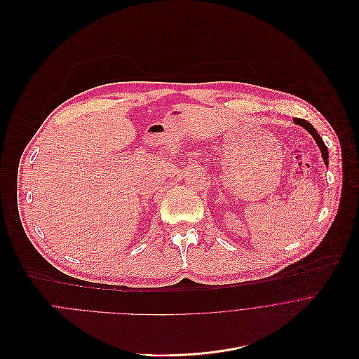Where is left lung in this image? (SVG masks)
Wrapping results in <instances>:
<instances>
[{
    "mask_svg": "<svg viewBox=\"0 0 359 359\" xmlns=\"http://www.w3.org/2000/svg\"><path fill=\"white\" fill-rule=\"evenodd\" d=\"M294 123L296 124H299V126H302V127H304L311 135H313V138H314V141L317 142V146H318V149H320V151H321V156H323V160H324V164L325 165H328V149H327V146L324 144V141H323V138L320 137V134L317 133V130L309 123V121H306V120H303V118H294Z\"/></svg>",
    "mask_w": 359,
    "mask_h": 359,
    "instance_id": "8db88e82",
    "label": "left lung"
}]
</instances>
